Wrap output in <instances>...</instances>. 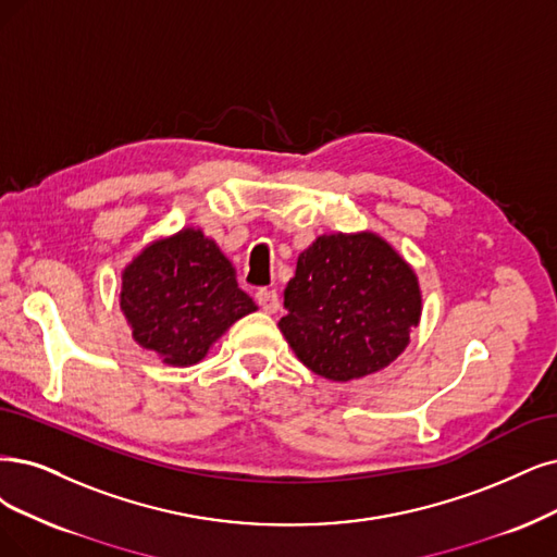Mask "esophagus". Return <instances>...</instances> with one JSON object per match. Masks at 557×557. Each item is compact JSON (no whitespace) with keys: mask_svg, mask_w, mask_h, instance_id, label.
<instances>
[{"mask_svg":"<svg viewBox=\"0 0 557 557\" xmlns=\"http://www.w3.org/2000/svg\"><path fill=\"white\" fill-rule=\"evenodd\" d=\"M255 298H257L259 307H261V310H263L265 314H275V312H277L280 298H277L275 292H271V289H259V292L255 294Z\"/></svg>","mask_w":557,"mask_h":557,"instance_id":"esophagus-1","label":"esophagus"}]
</instances>
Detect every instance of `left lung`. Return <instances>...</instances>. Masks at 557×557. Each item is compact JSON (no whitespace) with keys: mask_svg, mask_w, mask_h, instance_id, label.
Here are the masks:
<instances>
[{"mask_svg":"<svg viewBox=\"0 0 557 557\" xmlns=\"http://www.w3.org/2000/svg\"><path fill=\"white\" fill-rule=\"evenodd\" d=\"M280 331L298 360L331 381L393 362L422 312L416 273L376 234L319 236L284 289Z\"/></svg>","mask_w":557,"mask_h":557,"instance_id":"8db88e82","label":"left lung"}]
</instances>
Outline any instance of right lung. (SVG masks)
Listing matches in <instances>:
<instances>
[{"label":"right lung","mask_w":557,"mask_h":557,"mask_svg":"<svg viewBox=\"0 0 557 557\" xmlns=\"http://www.w3.org/2000/svg\"><path fill=\"white\" fill-rule=\"evenodd\" d=\"M121 310L135 342L174 367H188L257 305L238 289L215 240L183 230L156 240L121 275Z\"/></svg>","instance_id":"obj_1"}]
</instances>
